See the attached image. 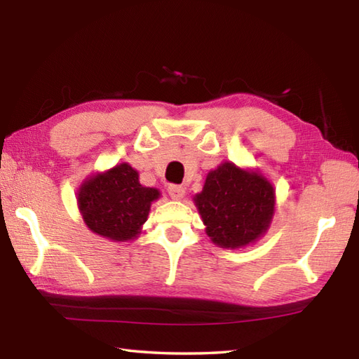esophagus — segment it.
Listing matches in <instances>:
<instances>
[{"instance_id": "1", "label": "esophagus", "mask_w": 359, "mask_h": 359, "mask_svg": "<svg viewBox=\"0 0 359 359\" xmlns=\"http://www.w3.org/2000/svg\"><path fill=\"white\" fill-rule=\"evenodd\" d=\"M168 194H170L174 201H180L185 196V188L182 185H168Z\"/></svg>"}]
</instances>
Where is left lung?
Here are the masks:
<instances>
[{"mask_svg":"<svg viewBox=\"0 0 359 359\" xmlns=\"http://www.w3.org/2000/svg\"><path fill=\"white\" fill-rule=\"evenodd\" d=\"M194 201L207 234L225 248L255 242L269 228L274 212L273 187L262 175L233 163L211 171Z\"/></svg>","mask_w":359,"mask_h":359,"instance_id":"left-lung-1","label":"left lung"}]
</instances>
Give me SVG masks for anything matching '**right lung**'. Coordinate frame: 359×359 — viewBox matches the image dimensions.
Returning a JSON list of instances; mask_svg holds the SVG:
<instances>
[{
  "label": "right lung",
  "instance_id": "add662e5",
  "mask_svg": "<svg viewBox=\"0 0 359 359\" xmlns=\"http://www.w3.org/2000/svg\"><path fill=\"white\" fill-rule=\"evenodd\" d=\"M156 188L142 187L139 174L128 163L95 175L80 188L79 207L94 233L112 241H129L147 222Z\"/></svg>",
  "mask_w": 359,
  "mask_h": 359
}]
</instances>
